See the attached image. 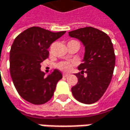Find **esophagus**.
Listing matches in <instances>:
<instances>
[{"mask_svg":"<svg viewBox=\"0 0 130 130\" xmlns=\"http://www.w3.org/2000/svg\"><path fill=\"white\" fill-rule=\"evenodd\" d=\"M68 76H69V74H63V77H68Z\"/></svg>","mask_w":130,"mask_h":130,"instance_id":"1","label":"esophagus"}]
</instances>
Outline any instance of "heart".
<instances>
[{
	"mask_svg": "<svg viewBox=\"0 0 130 130\" xmlns=\"http://www.w3.org/2000/svg\"><path fill=\"white\" fill-rule=\"evenodd\" d=\"M74 65V63L72 62H65V61H64V62H59V63L57 64V68H58L59 69L62 70V71H70V70L72 68V67H73V65Z\"/></svg>",
	"mask_w": 130,
	"mask_h": 130,
	"instance_id": "obj_1",
	"label": "heart"
}]
</instances>
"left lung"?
<instances>
[{"mask_svg": "<svg viewBox=\"0 0 130 130\" xmlns=\"http://www.w3.org/2000/svg\"><path fill=\"white\" fill-rule=\"evenodd\" d=\"M68 35L80 40L86 49L83 63L78 67L81 72L75 74L78 83L71 88L72 94L80 103H94L100 100L112 80L115 55L111 39L91 27L71 31Z\"/></svg>", "mask_w": 130, "mask_h": 130, "instance_id": "obj_1", "label": "left lung"}]
</instances>
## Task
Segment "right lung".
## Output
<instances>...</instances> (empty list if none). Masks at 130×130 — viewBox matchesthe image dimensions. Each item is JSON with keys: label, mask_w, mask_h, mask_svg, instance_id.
I'll use <instances>...</instances> for the list:
<instances>
[{"label": "right lung", "mask_w": 130, "mask_h": 130, "mask_svg": "<svg viewBox=\"0 0 130 130\" xmlns=\"http://www.w3.org/2000/svg\"><path fill=\"white\" fill-rule=\"evenodd\" d=\"M66 31L53 32L32 27L20 33L13 41L9 54V69L20 96L35 105L47 103L53 97L56 84L62 78L59 70L47 77L41 72V63L48 58L47 49Z\"/></svg>", "instance_id": "right-lung-1"}]
</instances>
